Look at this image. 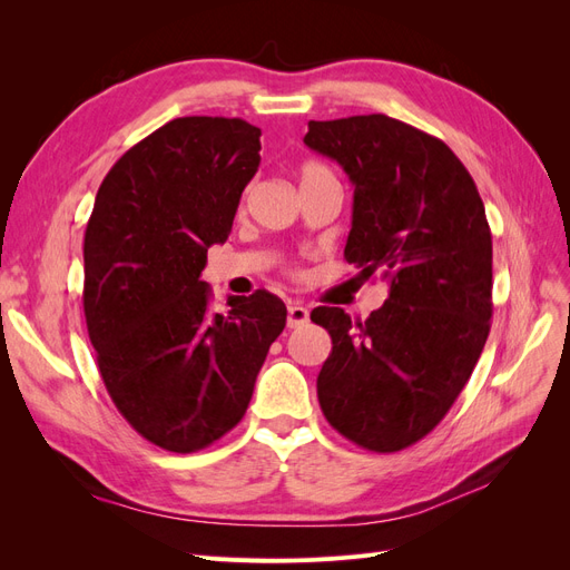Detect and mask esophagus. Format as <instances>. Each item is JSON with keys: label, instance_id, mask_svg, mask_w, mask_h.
<instances>
[{"label": "esophagus", "instance_id": "obj_1", "mask_svg": "<svg viewBox=\"0 0 570 570\" xmlns=\"http://www.w3.org/2000/svg\"><path fill=\"white\" fill-rule=\"evenodd\" d=\"M308 323V308L302 304H289L287 306V327H302Z\"/></svg>", "mask_w": 570, "mask_h": 570}]
</instances>
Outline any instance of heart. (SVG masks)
<instances>
[{"label":"heart","mask_w":570,"mask_h":570,"mask_svg":"<svg viewBox=\"0 0 570 570\" xmlns=\"http://www.w3.org/2000/svg\"><path fill=\"white\" fill-rule=\"evenodd\" d=\"M325 174H331V170H327L325 166H321V164H306V166L302 168V174H299V178H302V180H308V178H316V176H325Z\"/></svg>","instance_id":"1"}]
</instances>
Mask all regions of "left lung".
Wrapping results in <instances>:
<instances>
[{
  "instance_id": "1",
  "label": "left lung",
  "mask_w": 570,
  "mask_h": 570,
  "mask_svg": "<svg viewBox=\"0 0 570 570\" xmlns=\"http://www.w3.org/2000/svg\"><path fill=\"white\" fill-rule=\"evenodd\" d=\"M304 145L354 185L344 258L390 285L366 321L337 306L312 312L333 337L316 381L323 416L364 450L400 452L444 419L485 347V206L450 147L385 114L308 120Z\"/></svg>"
}]
</instances>
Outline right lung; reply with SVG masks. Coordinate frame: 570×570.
<instances>
[{
  "label": "right lung",
  "instance_id": "obj_1",
  "mask_svg": "<svg viewBox=\"0 0 570 570\" xmlns=\"http://www.w3.org/2000/svg\"><path fill=\"white\" fill-rule=\"evenodd\" d=\"M258 137L243 118L168 120L114 164L85 228L82 308L101 381L166 452L204 450L239 423L285 327L266 289L212 314L202 281L262 161Z\"/></svg>",
  "mask_w": 570,
  "mask_h": 570
}]
</instances>
